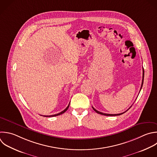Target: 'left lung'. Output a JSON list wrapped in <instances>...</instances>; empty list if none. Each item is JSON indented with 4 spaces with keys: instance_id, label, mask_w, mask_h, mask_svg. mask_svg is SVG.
<instances>
[{
    "instance_id": "8db88e82",
    "label": "left lung",
    "mask_w": 157,
    "mask_h": 157,
    "mask_svg": "<svg viewBox=\"0 0 157 157\" xmlns=\"http://www.w3.org/2000/svg\"><path fill=\"white\" fill-rule=\"evenodd\" d=\"M144 69H143V74H142V84H141V87H140V90H141V88H142V85H143V82H144ZM93 107V110L96 112V113H99V114H101V115H105V116H117V115H121V114H123V113H124V112H126L129 109H130V107L126 110V111H125L124 112H123V113H118V114H109V113H102V112H99V111H98L97 110H96L93 107Z\"/></svg>"
}]
</instances>
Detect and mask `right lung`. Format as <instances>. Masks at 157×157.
Masks as SVG:
<instances>
[{
  "label": "right lung",
  "mask_w": 157,
  "mask_h": 157,
  "mask_svg": "<svg viewBox=\"0 0 157 157\" xmlns=\"http://www.w3.org/2000/svg\"><path fill=\"white\" fill-rule=\"evenodd\" d=\"M69 104H70V102H69V105H68V106L64 110H63L62 112H59V113H57V114H55V115H44V117H55V116H58V115H61V114H63V113H64L67 109H68V108H69Z\"/></svg>",
  "instance_id": "1"
}]
</instances>
